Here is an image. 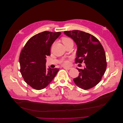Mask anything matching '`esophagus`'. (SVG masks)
Masks as SVG:
<instances>
[{
	"instance_id": "1",
	"label": "esophagus",
	"mask_w": 123,
	"mask_h": 123,
	"mask_svg": "<svg viewBox=\"0 0 123 123\" xmlns=\"http://www.w3.org/2000/svg\"><path fill=\"white\" fill-rule=\"evenodd\" d=\"M63 68L66 69V70H70L71 69V67H64Z\"/></svg>"
}]
</instances>
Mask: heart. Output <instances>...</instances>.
<instances>
[{
    "mask_svg": "<svg viewBox=\"0 0 123 123\" xmlns=\"http://www.w3.org/2000/svg\"><path fill=\"white\" fill-rule=\"evenodd\" d=\"M62 42L63 43L64 45L69 43L73 42V41L71 38L68 37H62ZM62 64L64 65H68L69 64V62L67 60H63Z\"/></svg>",
    "mask_w": 123,
    "mask_h": 123,
    "instance_id": "heart-1",
    "label": "heart"
}]
</instances>
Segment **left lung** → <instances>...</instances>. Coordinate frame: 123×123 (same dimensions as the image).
Segmentation results:
<instances>
[{
  "label": "left lung",
  "mask_w": 123,
  "mask_h": 123,
  "mask_svg": "<svg viewBox=\"0 0 123 123\" xmlns=\"http://www.w3.org/2000/svg\"><path fill=\"white\" fill-rule=\"evenodd\" d=\"M64 33L77 45L75 62L85 64L83 69L77 68L79 75L74 81L84 90L93 87L100 81L107 68L106 54L102 44L96 37L87 32L73 31H65Z\"/></svg>",
  "instance_id": "1"
}]
</instances>
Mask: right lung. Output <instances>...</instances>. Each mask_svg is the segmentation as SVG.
I'll list each match as a JSON object with an SVG mask.
<instances>
[{"mask_svg": "<svg viewBox=\"0 0 123 123\" xmlns=\"http://www.w3.org/2000/svg\"><path fill=\"white\" fill-rule=\"evenodd\" d=\"M61 32L45 31L31 38L22 50L20 72L28 85L36 90L45 88L56 76L59 68H46L45 58L50 55V47Z\"/></svg>", "mask_w": 123, "mask_h": 123, "instance_id": "obj_1", "label": "right lung"}]
</instances>
